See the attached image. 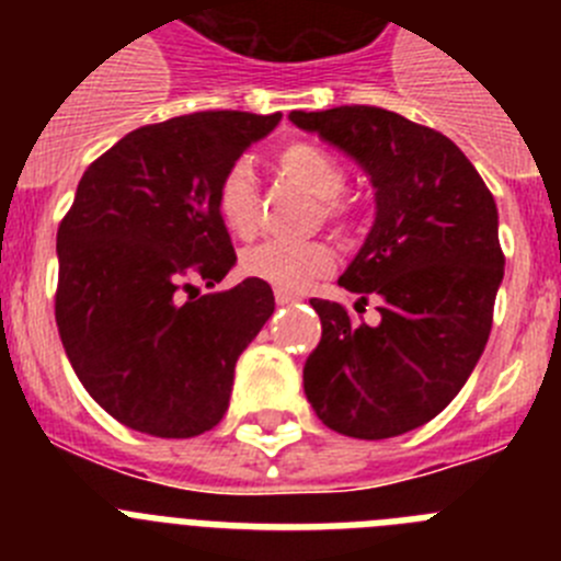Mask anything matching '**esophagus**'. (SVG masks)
Returning a JSON list of instances; mask_svg holds the SVG:
<instances>
[{"label": "esophagus", "mask_w": 561, "mask_h": 561, "mask_svg": "<svg viewBox=\"0 0 561 561\" xmlns=\"http://www.w3.org/2000/svg\"><path fill=\"white\" fill-rule=\"evenodd\" d=\"M275 304L277 306L295 304V295H291V291H284V289H275Z\"/></svg>", "instance_id": "obj_1"}]
</instances>
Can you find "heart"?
<instances>
[{
	"mask_svg": "<svg viewBox=\"0 0 561 561\" xmlns=\"http://www.w3.org/2000/svg\"><path fill=\"white\" fill-rule=\"evenodd\" d=\"M275 165L280 176L320 199L317 219H323L325 225L342 232L354 227V207L340 196L348 185V173L334 153L314 142L295 140L277 148ZM213 205H216L221 225L232 236L250 238L257 230V182L250 162L238 160L221 171L216 193H213ZM241 266L247 275L266 280L275 289L297 291L334 266V250L323 238H309V241L270 238V241H261V244L244 250Z\"/></svg>",
	"mask_w": 561,
	"mask_h": 561,
	"instance_id": "1",
	"label": "heart"
}]
</instances>
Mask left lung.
<instances>
[{
  "mask_svg": "<svg viewBox=\"0 0 561 561\" xmlns=\"http://www.w3.org/2000/svg\"><path fill=\"white\" fill-rule=\"evenodd\" d=\"M354 157L376 187V221L340 286L379 300L356 323L311 297L323 336L304 368L317 419L348 438L379 440L427 424L458 396L483 354L503 280L497 205L449 137L379 106L291 112Z\"/></svg>",
  "mask_w": 561,
  "mask_h": 561,
  "instance_id": "8db88e82",
  "label": "left lung"
}]
</instances>
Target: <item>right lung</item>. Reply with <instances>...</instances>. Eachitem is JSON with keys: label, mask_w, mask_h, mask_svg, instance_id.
<instances>
[{"label": "right lung", "mask_w": 561, "mask_h": 561, "mask_svg": "<svg viewBox=\"0 0 561 561\" xmlns=\"http://www.w3.org/2000/svg\"><path fill=\"white\" fill-rule=\"evenodd\" d=\"M277 121L196 112L140 126L78 182L58 225L56 323L83 388L126 427L193 438L227 413L238 356L275 295L247 277L191 297L193 280L219 284L236 264L213 193Z\"/></svg>", "instance_id": "1"}]
</instances>
